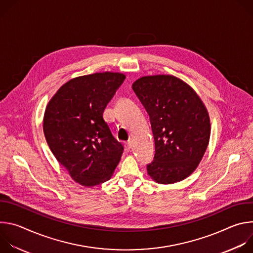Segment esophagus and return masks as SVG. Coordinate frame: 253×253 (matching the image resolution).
I'll return each instance as SVG.
<instances>
[{
    "label": "esophagus",
    "mask_w": 253,
    "mask_h": 253,
    "mask_svg": "<svg viewBox=\"0 0 253 253\" xmlns=\"http://www.w3.org/2000/svg\"><path fill=\"white\" fill-rule=\"evenodd\" d=\"M124 147H125V151H126V152H129V151L131 150V148H132V143H131V141L125 142Z\"/></svg>",
    "instance_id": "34e87169"
}]
</instances>
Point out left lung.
<instances>
[{
  "mask_svg": "<svg viewBox=\"0 0 253 253\" xmlns=\"http://www.w3.org/2000/svg\"><path fill=\"white\" fill-rule=\"evenodd\" d=\"M132 89L150 117L154 136L149 176L160 184L181 181L196 169L208 146L210 120L203 102L171 75L142 77Z\"/></svg>",
  "mask_w": 253,
  "mask_h": 253,
  "instance_id": "obj_1",
  "label": "left lung"
}]
</instances>
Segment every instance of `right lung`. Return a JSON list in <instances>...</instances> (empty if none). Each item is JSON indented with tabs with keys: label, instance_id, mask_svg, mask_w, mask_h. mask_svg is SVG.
I'll return each mask as SVG.
<instances>
[{
	"label": "right lung",
	"instance_id": "obj_1",
	"mask_svg": "<svg viewBox=\"0 0 253 253\" xmlns=\"http://www.w3.org/2000/svg\"><path fill=\"white\" fill-rule=\"evenodd\" d=\"M125 80L121 73H95L64 84L47 105L43 130L48 145L74 181L101 184L112 176L123 146L103 118Z\"/></svg>",
	"mask_w": 253,
	"mask_h": 253
}]
</instances>
